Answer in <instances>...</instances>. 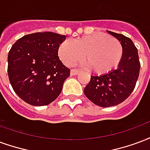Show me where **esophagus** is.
<instances>
[{
    "label": "esophagus",
    "instance_id": "obj_1",
    "mask_svg": "<svg viewBox=\"0 0 150 150\" xmlns=\"http://www.w3.org/2000/svg\"><path fill=\"white\" fill-rule=\"evenodd\" d=\"M79 71L78 70H75V69H71V75H76L79 74Z\"/></svg>",
    "mask_w": 150,
    "mask_h": 150
}]
</instances>
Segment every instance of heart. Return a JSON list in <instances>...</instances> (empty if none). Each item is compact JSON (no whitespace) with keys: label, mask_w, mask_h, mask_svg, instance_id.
<instances>
[{"label":"heart","mask_w":150,"mask_h":150,"mask_svg":"<svg viewBox=\"0 0 150 150\" xmlns=\"http://www.w3.org/2000/svg\"><path fill=\"white\" fill-rule=\"evenodd\" d=\"M59 55L67 66L82 61L90 71L102 75L110 71L120 62L122 46L115 37L103 33L84 35L72 40L65 41L59 48Z\"/></svg>","instance_id":"heart-1"}]
</instances>
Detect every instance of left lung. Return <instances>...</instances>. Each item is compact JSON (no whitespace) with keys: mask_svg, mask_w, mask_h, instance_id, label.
Instances as JSON below:
<instances>
[{"mask_svg":"<svg viewBox=\"0 0 150 150\" xmlns=\"http://www.w3.org/2000/svg\"><path fill=\"white\" fill-rule=\"evenodd\" d=\"M120 41L122 55L117 69L99 76L91 77L84 88L86 97L101 107L117 106L125 101L134 91L140 71L137 47L133 41L122 34L107 31Z\"/></svg>","mask_w":150,"mask_h":150,"instance_id":"8db88e82","label":"left lung"}]
</instances>
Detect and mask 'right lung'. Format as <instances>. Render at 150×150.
<instances>
[{
    "label": "right lung",
    "mask_w": 150,
    "mask_h": 150,
    "mask_svg": "<svg viewBox=\"0 0 150 150\" xmlns=\"http://www.w3.org/2000/svg\"><path fill=\"white\" fill-rule=\"evenodd\" d=\"M66 35L52 32L24 35L8 55V75L14 91L32 106L48 105L62 91L70 69L63 64L58 50Z\"/></svg>",
    "instance_id": "1"
}]
</instances>
